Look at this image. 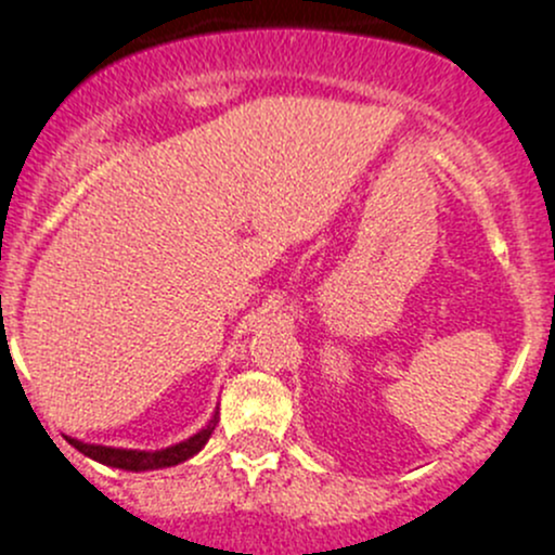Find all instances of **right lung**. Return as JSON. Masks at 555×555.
Instances as JSON below:
<instances>
[{
	"label": "right lung",
	"mask_w": 555,
	"mask_h": 555,
	"mask_svg": "<svg viewBox=\"0 0 555 555\" xmlns=\"http://www.w3.org/2000/svg\"><path fill=\"white\" fill-rule=\"evenodd\" d=\"M215 422L217 416L211 418V424L206 429H201L198 435L193 438L182 440V443L171 446V449L164 451H128V449H109V446H91V443H80L75 438H66L77 451L86 453V456L96 459V462L109 464V467H120V469H131V473H142V469H160V467H173V464L184 462V459L195 456L201 449L206 446L209 435L215 433Z\"/></svg>",
	"instance_id": "add662e5"
}]
</instances>
